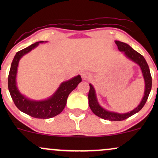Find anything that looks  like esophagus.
I'll return each instance as SVG.
<instances>
[{
	"label": "esophagus",
	"mask_w": 158,
	"mask_h": 158,
	"mask_svg": "<svg viewBox=\"0 0 158 158\" xmlns=\"http://www.w3.org/2000/svg\"><path fill=\"white\" fill-rule=\"evenodd\" d=\"M81 75V77H82V79H84V80H85V79H89V77H90V74L88 73V72H85V71L82 72Z\"/></svg>",
	"instance_id": "1"
}]
</instances>
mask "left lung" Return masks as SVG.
<instances>
[{"instance_id": "1", "label": "left lung", "mask_w": 158, "mask_h": 158, "mask_svg": "<svg viewBox=\"0 0 158 158\" xmlns=\"http://www.w3.org/2000/svg\"><path fill=\"white\" fill-rule=\"evenodd\" d=\"M115 43L117 45L118 50L120 52H123V54L127 59L139 65L141 72H142L143 79H144V95H143L138 106L136 107L135 108H134L133 110H131V111L123 114L117 113V112L106 109V108H102L99 105L97 97V94H96V90L94 89L93 85L89 84L90 90L89 93H88V105H89L90 108L93 111V113L99 117H100V118L110 121H121L128 118V117L137 113L142 109L143 107L146 104L148 95H149L150 91H151L152 81L149 68H148V65L144 57L126 43L121 42V41H115Z\"/></svg>"}]
</instances>
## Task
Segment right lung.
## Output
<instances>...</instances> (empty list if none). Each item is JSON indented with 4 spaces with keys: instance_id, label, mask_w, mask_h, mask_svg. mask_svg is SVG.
I'll return each instance as SVG.
<instances>
[{
    "instance_id": "obj_1",
    "label": "right lung",
    "mask_w": 158,
    "mask_h": 158,
    "mask_svg": "<svg viewBox=\"0 0 158 158\" xmlns=\"http://www.w3.org/2000/svg\"><path fill=\"white\" fill-rule=\"evenodd\" d=\"M46 42H48V41H38L18 52L11 64L8 77L9 91L16 107L23 113L39 119L52 118L60 114L66 106L69 94L81 81L80 75L63 81L50 97L42 100L32 99L20 92L16 81L19 61L23 56L37 48L39 44Z\"/></svg>"
}]
</instances>
